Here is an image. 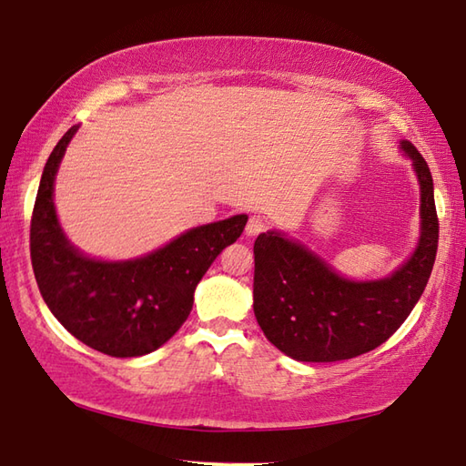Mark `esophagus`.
<instances>
[{"label": "esophagus", "instance_id": "34e87169", "mask_svg": "<svg viewBox=\"0 0 466 466\" xmlns=\"http://www.w3.org/2000/svg\"><path fill=\"white\" fill-rule=\"evenodd\" d=\"M268 227H269V223L266 221V218L259 217V215H253L248 221V227H245V233H248L249 237H256L263 231H268Z\"/></svg>", "mask_w": 466, "mask_h": 466}]
</instances>
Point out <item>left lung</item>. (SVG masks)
<instances>
[{
  "mask_svg": "<svg viewBox=\"0 0 466 466\" xmlns=\"http://www.w3.org/2000/svg\"><path fill=\"white\" fill-rule=\"evenodd\" d=\"M401 150L420 182V241L390 278L353 282L282 233H261L253 256V312L271 345L296 361L330 363L370 353L396 332L422 296L438 249L434 182L410 142Z\"/></svg>",
  "mask_w": 466,
  "mask_h": 466,
  "instance_id": "left-lung-1",
  "label": "left lung"
}]
</instances>
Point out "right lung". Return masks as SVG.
Listing matches in <instances>:
<instances>
[{"mask_svg": "<svg viewBox=\"0 0 466 466\" xmlns=\"http://www.w3.org/2000/svg\"><path fill=\"white\" fill-rule=\"evenodd\" d=\"M76 129L66 131L44 166L30 223L34 276L70 335L105 355L142 357L188 319L197 284L218 253L239 239L248 215L197 227L137 259L86 258L68 243L52 200L58 164Z\"/></svg>", "mask_w": 466, "mask_h": 466, "instance_id": "right-lung-1", "label": "right lung"}]
</instances>
